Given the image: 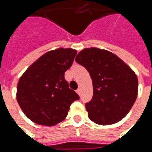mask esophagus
<instances>
[{
	"label": "esophagus",
	"instance_id": "1",
	"mask_svg": "<svg viewBox=\"0 0 152 152\" xmlns=\"http://www.w3.org/2000/svg\"><path fill=\"white\" fill-rule=\"evenodd\" d=\"M77 93H78V95L79 96H81V93H82V91H81V88H78V90H77Z\"/></svg>",
	"mask_w": 152,
	"mask_h": 152
}]
</instances>
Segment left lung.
<instances>
[{"label": "left lung", "mask_w": 152, "mask_h": 152, "mask_svg": "<svg viewBox=\"0 0 152 152\" xmlns=\"http://www.w3.org/2000/svg\"><path fill=\"white\" fill-rule=\"evenodd\" d=\"M75 61L86 68L92 81L93 96L85 105L89 119L100 125L124 119L137 96L135 72L115 54L97 47L82 50Z\"/></svg>", "instance_id": "1"}]
</instances>
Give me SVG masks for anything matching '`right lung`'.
Listing matches in <instances>:
<instances>
[{
    "instance_id": "1",
    "label": "right lung",
    "mask_w": 152,
    "mask_h": 152,
    "mask_svg": "<svg viewBox=\"0 0 152 152\" xmlns=\"http://www.w3.org/2000/svg\"><path fill=\"white\" fill-rule=\"evenodd\" d=\"M77 50L57 48L40 56L22 74L16 98L24 115L39 125L55 126L63 121L79 96L64 79Z\"/></svg>"
}]
</instances>
